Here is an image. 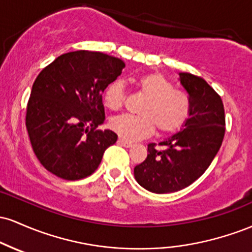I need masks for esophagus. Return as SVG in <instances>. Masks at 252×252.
Returning <instances> with one entry per match:
<instances>
[{
    "mask_svg": "<svg viewBox=\"0 0 252 252\" xmlns=\"http://www.w3.org/2000/svg\"><path fill=\"white\" fill-rule=\"evenodd\" d=\"M117 142H118V144H121V146H123V147H126V148H130V147H132V143L130 142V141H126V140H124V138H122V137H120L117 140Z\"/></svg>",
    "mask_w": 252,
    "mask_h": 252,
    "instance_id": "34e87169",
    "label": "esophagus"
}]
</instances>
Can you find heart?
<instances>
[{"mask_svg": "<svg viewBox=\"0 0 252 252\" xmlns=\"http://www.w3.org/2000/svg\"><path fill=\"white\" fill-rule=\"evenodd\" d=\"M137 94L146 100L138 109L140 116L118 115L110 120L109 126L126 141L146 137L154 131L163 136L174 135L184 128L190 115V99L182 90L174 89L162 74L150 72L135 83ZM126 100V86L122 80L110 83L104 90V105L110 110L122 109Z\"/></svg>", "mask_w": 252, "mask_h": 252, "instance_id": "1", "label": "heart"}]
</instances>
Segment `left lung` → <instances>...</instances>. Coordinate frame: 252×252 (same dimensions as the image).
Returning a JSON list of instances; mask_svg holds the SVG:
<instances>
[{"mask_svg": "<svg viewBox=\"0 0 252 252\" xmlns=\"http://www.w3.org/2000/svg\"><path fill=\"white\" fill-rule=\"evenodd\" d=\"M190 99V115L180 132L156 148L134 168L136 181L153 193L178 192L204 174L220 148L225 135V111L220 96L200 77L179 73Z\"/></svg>", "mask_w": 252, "mask_h": 252, "instance_id": "obj_1", "label": "left lung"}]
</instances>
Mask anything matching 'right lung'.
I'll list each match as a JSON object with an SVG mask.
<instances>
[{
	"instance_id": "add662e5",
	"label": "right lung",
	"mask_w": 252,
	"mask_h": 252,
	"mask_svg": "<svg viewBox=\"0 0 252 252\" xmlns=\"http://www.w3.org/2000/svg\"><path fill=\"white\" fill-rule=\"evenodd\" d=\"M124 63L100 52L62 54L46 66L32 88L26 126L36 158L52 174L80 180L99 166L116 143L105 121L102 94L122 73Z\"/></svg>"
}]
</instances>
